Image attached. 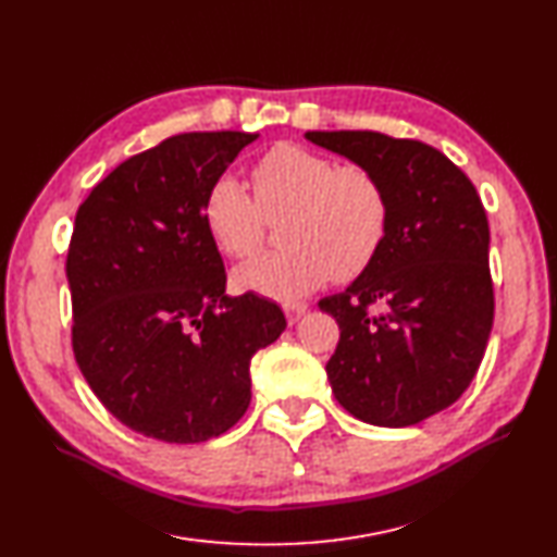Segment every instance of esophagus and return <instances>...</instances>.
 Returning <instances> with one entry per match:
<instances>
[{"label":"esophagus","instance_id":"esophagus-1","mask_svg":"<svg viewBox=\"0 0 557 557\" xmlns=\"http://www.w3.org/2000/svg\"><path fill=\"white\" fill-rule=\"evenodd\" d=\"M308 312V304H304V301H289V304H284V315H287V322L289 324H296L298 320H301L304 315Z\"/></svg>","mask_w":557,"mask_h":557}]
</instances>
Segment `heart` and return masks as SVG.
Instances as JSON below:
<instances>
[{"instance_id":"b5f03b06","label":"heart","mask_w":557,"mask_h":557,"mask_svg":"<svg viewBox=\"0 0 557 557\" xmlns=\"http://www.w3.org/2000/svg\"><path fill=\"white\" fill-rule=\"evenodd\" d=\"M253 197L219 176L202 199L207 233L227 259L263 245L265 221H282V249L237 268L239 289L270 298L306 296L334 275L352 280L374 263L388 235L391 202L372 169L336 164L301 146H277L251 171Z\"/></svg>"}]
</instances>
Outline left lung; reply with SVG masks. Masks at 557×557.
Here are the masks:
<instances>
[{
  "instance_id": "obj_1",
  "label": "left lung",
  "mask_w": 557,
  "mask_h": 557,
  "mask_svg": "<svg viewBox=\"0 0 557 557\" xmlns=\"http://www.w3.org/2000/svg\"><path fill=\"white\" fill-rule=\"evenodd\" d=\"M320 148L372 169L391 202L374 263L318 304L338 322L326 362L338 405L372 425H414L473 381L494 322L490 223L449 157L379 132H308Z\"/></svg>"
}]
</instances>
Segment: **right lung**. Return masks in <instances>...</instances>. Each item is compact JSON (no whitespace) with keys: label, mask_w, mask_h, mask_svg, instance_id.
<instances>
[{"label":"right lung","mask_w":557,"mask_h":557,"mask_svg":"<svg viewBox=\"0 0 557 557\" xmlns=\"http://www.w3.org/2000/svg\"><path fill=\"white\" fill-rule=\"evenodd\" d=\"M259 134L193 132L122 162L75 216L65 273L84 379L132 431L176 445L219 437L251 403L253 352L287 320L225 294L202 221L209 185Z\"/></svg>","instance_id":"right-lung-1"}]
</instances>
